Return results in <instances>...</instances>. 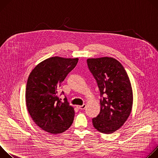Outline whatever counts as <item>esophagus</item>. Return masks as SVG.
<instances>
[{"label":"esophagus","instance_id":"1","mask_svg":"<svg viewBox=\"0 0 158 158\" xmlns=\"http://www.w3.org/2000/svg\"><path fill=\"white\" fill-rule=\"evenodd\" d=\"M85 104H83L82 106H77V108L80 110H84L85 108Z\"/></svg>","mask_w":158,"mask_h":158}]
</instances>
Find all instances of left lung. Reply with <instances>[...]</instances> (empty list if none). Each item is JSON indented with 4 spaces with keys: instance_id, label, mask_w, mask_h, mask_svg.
Instances as JSON below:
<instances>
[{
    "instance_id": "obj_1",
    "label": "left lung",
    "mask_w": 158,
    "mask_h": 158,
    "mask_svg": "<svg viewBox=\"0 0 158 158\" xmlns=\"http://www.w3.org/2000/svg\"><path fill=\"white\" fill-rule=\"evenodd\" d=\"M87 63L101 97V110L93 119V126L102 133H113L124 124L132 110L133 94L129 78L114 58H91L87 59Z\"/></svg>"
}]
</instances>
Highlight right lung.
Here are the masks:
<instances>
[{"label": "right lung", "mask_w": 158, "mask_h": 158, "mask_svg": "<svg viewBox=\"0 0 158 158\" xmlns=\"http://www.w3.org/2000/svg\"><path fill=\"white\" fill-rule=\"evenodd\" d=\"M78 60L58 56L48 58L38 64L28 77L26 89L28 112L34 122L50 134L62 133L73 123L74 108L67 101L60 102L57 89Z\"/></svg>", "instance_id": "1"}]
</instances>
